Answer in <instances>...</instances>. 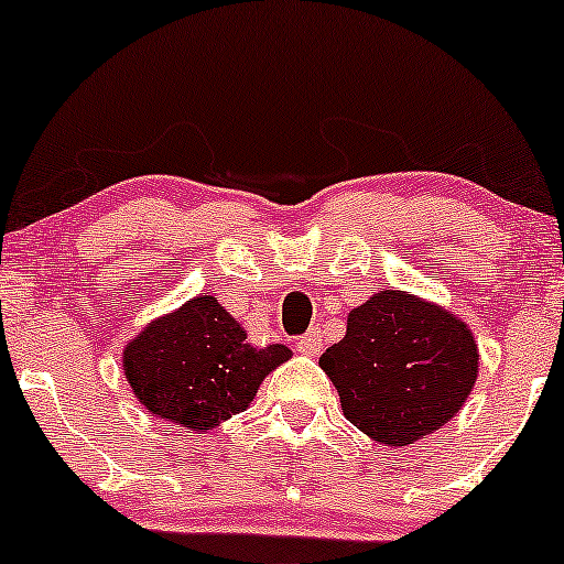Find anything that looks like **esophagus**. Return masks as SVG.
Listing matches in <instances>:
<instances>
[{
    "label": "esophagus",
    "mask_w": 564,
    "mask_h": 564,
    "mask_svg": "<svg viewBox=\"0 0 564 564\" xmlns=\"http://www.w3.org/2000/svg\"><path fill=\"white\" fill-rule=\"evenodd\" d=\"M296 350L302 352V356H318L321 352V332H305L300 339H296Z\"/></svg>",
    "instance_id": "obj_1"
}]
</instances>
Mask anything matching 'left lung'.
Listing matches in <instances>:
<instances>
[{"instance_id":"1","label":"left lung","mask_w":564,"mask_h":564,"mask_svg":"<svg viewBox=\"0 0 564 564\" xmlns=\"http://www.w3.org/2000/svg\"><path fill=\"white\" fill-rule=\"evenodd\" d=\"M476 364L463 321L393 289L350 311L345 337L321 356L345 417L388 447H406L453 420Z\"/></svg>"}]
</instances>
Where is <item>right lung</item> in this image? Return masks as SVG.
<instances>
[{
    "mask_svg": "<svg viewBox=\"0 0 564 564\" xmlns=\"http://www.w3.org/2000/svg\"><path fill=\"white\" fill-rule=\"evenodd\" d=\"M289 356L286 345L251 348L216 296H197L147 326L126 348L122 367L152 414L208 431L243 412L264 375Z\"/></svg>",
    "mask_w": 564,
    "mask_h": 564,
    "instance_id": "right-lung-1",
    "label": "right lung"
}]
</instances>
